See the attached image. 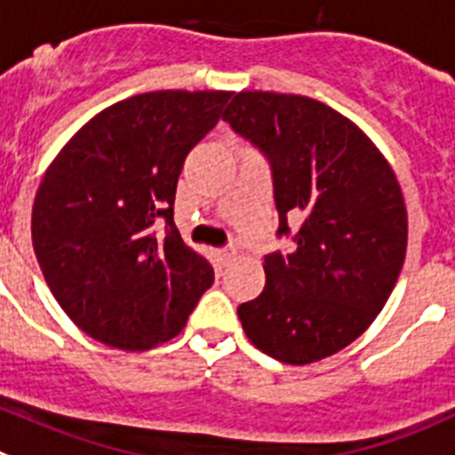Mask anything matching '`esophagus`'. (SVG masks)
<instances>
[{"instance_id":"esophagus-1","label":"esophagus","mask_w":455,"mask_h":455,"mask_svg":"<svg viewBox=\"0 0 455 455\" xmlns=\"http://www.w3.org/2000/svg\"><path fill=\"white\" fill-rule=\"evenodd\" d=\"M235 249L233 247H227V249H215V256H218V260L222 265H228L233 260V258H235Z\"/></svg>"}]
</instances>
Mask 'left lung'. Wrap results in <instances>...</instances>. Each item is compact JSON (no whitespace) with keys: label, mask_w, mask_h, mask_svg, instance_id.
<instances>
[{"label":"left lung","mask_w":455,"mask_h":455,"mask_svg":"<svg viewBox=\"0 0 455 455\" xmlns=\"http://www.w3.org/2000/svg\"><path fill=\"white\" fill-rule=\"evenodd\" d=\"M224 122L272 165L276 235L290 253L265 256V288L237 306L253 347L308 365L351 345L386 306L408 244L399 181L374 142L317 100L237 92Z\"/></svg>","instance_id":"obj_1"}]
</instances>
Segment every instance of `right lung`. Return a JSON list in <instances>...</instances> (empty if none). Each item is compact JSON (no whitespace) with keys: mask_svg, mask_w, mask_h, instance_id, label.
<instances>
[{"mask_svg":"<svg viewBox=\"0 0 455 455\" xmlns=\"http://www.w3.org/2000/svg\"><path fill=\"white\" fill-rule=\"evenodd\" d=\"M231 92L156 90L108 106L44 172L31 240L49 290L90 338L145 351L181 333L212 267L174 227L190 149ZM165 219L166 235L153 224Z\"/></svg>","mask_w":455,"mask_h":455,"instance_id":"obj_1","label":"right lung"}]
</instances>
